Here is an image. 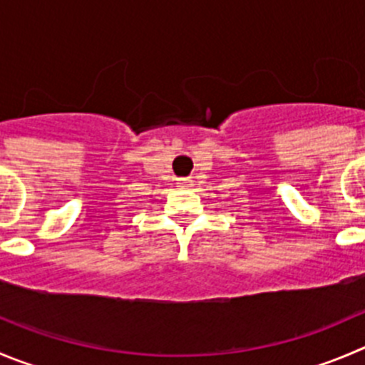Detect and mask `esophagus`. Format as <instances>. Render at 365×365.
<instances>
[{
	"label": "esophagus",
	"instance_id": "34e87169",
	"mask_svg": "<svg viewBox=\"0 0 365 365\" xmlns=\"http://www.w3.org/2000/svg\"><path fill=\"white\" fill-rule=\"evenodd\" d=\"M179 185L182 186V188H186V186H192L193 185L192 177H185V179H179Z\"/></svg>",
	"mask_w": 365,
	"mask_h": 365
}]
</instances>
